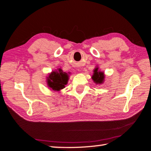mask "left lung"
<instances>
[{
  "label": "left lung",
  "instance_id": "1",
  "mask_svg": "<svg viewBox=\"0 0 151 151\" xmlns=\"http://www.w3.org/2000/svg\"><path fill=\"white\" fill-rule=\"evenodd\" d=\"M91 78L95 83L101 85L102 83H104L105 80L104 73L101 70H99V67L98 66L95 67L94 70H93V74Z\"/></svg>",
  "mask_w": 151,
  "mask_h": 151
}]
</instances>
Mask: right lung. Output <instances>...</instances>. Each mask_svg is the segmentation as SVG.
Returning a JSON list of instances; mask_svg holds the SVG:
<instances>
[{
	"label": "right lung",
	"mask_w": 151,
	"mask_h": 151,
	"mask_svg": "<svg viewBox=\"0 0 151 151\" xmlns=\"http://www.w3.org/2000/svg\"><path fill=\"white\" fill-rule=\"evenodd\" d=\"M70 74V73L68 74L64 72L60 68L52 71L46 77L47 87L54 91H60L65 88V85L68 83Z\"/></svg>",
	"instance_id": "right-lung-1"
}]
</instances>
